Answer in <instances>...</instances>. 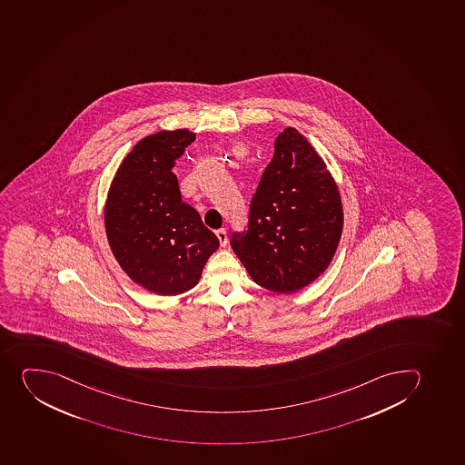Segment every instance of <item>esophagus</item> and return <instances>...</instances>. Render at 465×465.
Here are the masks:
<instances>
[{
  "label": "esophagus",
  "mask_w": 465,
  "mask_h": 465,
  "mask_svg": "<svg viewBox=\"0 0 465 465\" xmlns=\"http://www.w3.org/2000/svg\"><path fill=\"white\" fill-rule=\"evenodd\" d=\"M217 234L218 241L222 243V247H226L227 245V232L224 229H220V231L215 232Z\"/></svg>",
  "instance_id": "1"
}]
</instances>
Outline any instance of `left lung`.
I'll use <instances>...</instances> for the list:
<instances>
[{
	"label": "left lung",
	"mask_w": 465,
	"mask_h": 465,
	"mask_svg": "<svg viewBox=\"0 0 465 465\" xmlns=\"http://www.w3.org/2000/svg\"><path fill=\"white\" fill-rule=\"evenodd\" d=\"M344 226L341 194L323 158L296 128L275 139L234 254L252 282L277 293L310 286L332 262Z\"/></svg>",
	"instance_id": "left-lung-1"
}]
</instances>
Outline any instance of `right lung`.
Returning a JSON list of instances; mask_svg holds the SVG:
<instances>
[{
    "mask_svg": "<svg viewBox=\"0 0 465 465\" xmlns=\"http://www.w3.org/2000/svg\"><path fill=\"white\" fill-rule=\"evenodd\" d=\"M194 139L188 128L141 139L121 162L104 203L112 254L130 280L160 296L196 287L220 245L196 209L183 203L172 172Z\"/></svg>",
    "mask_w": 465,
    "mask_h": 465,
    "instance_id": "obj_1",
    "label": "right lung"
}]
</instances>
